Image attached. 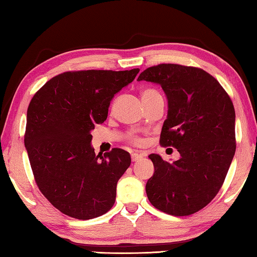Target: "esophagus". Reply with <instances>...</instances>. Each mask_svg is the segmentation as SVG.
Wrapping results in <instances>:
<instances>
[{
    "instance_id": "obj_1",
    "label": "esophagus",
    "mask_w": 257,
    "mask_h": 257,
    "mask_svg": "<svg viewBox=\"0 0 257 257\" xmlns=\"http://www.w3.org/2000/svg\"><path fill=\"white\" fill-rule=\"evenodd\" d=\"M143 154H139V153H137V152H134V153H132V160H133V162H136V161H138V160H141L142 158H143Z\"/></svg>"
}]
</instances>
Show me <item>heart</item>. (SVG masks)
<instances>
[{
	"mask_svg": "<svg viewBox=\"0 0 257 257\" xmlns=\"http://www.w3.org/2000/svg\"><path fill=\"white\" fill-rule=\"evenodd\" d=\"M160 93L156 92L155 89H146L143 92V95L142 97L145 98V97H150V96H154V95H159ZM127 139L128 142L130 143V144H133L135 146H141L143 145V143H144V141H143V138L139 136V135H137L136 133H129L128 136H127Z\"/></svg>",
	"mask_w": 257,
	"mask_h": 257,
	"instance_id": "obj_1",
	"label": "heart"
}]
</instances>
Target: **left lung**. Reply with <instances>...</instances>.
Returning a JSON list of instances; mask_svg holds the SVG:
<instances>
[{
    "mask_svg": "<svg viewBox=\"0 0 257 257\" xmlns=\"http://www.w3.org/2000/svg\"><path fill=\"white\" fill-rule=\"evenodd\" d=\"M138 80L160 84L167 94L160 145L180 153L173 163L149 156L155 171L146 184L147 197L168 214H194L219 193L236 152L231 98L214 77L196 67L161 63L147 68Z\"/></svg>",
    "mask_w": 257,
    "mask_h": 257,
    "instance_id": "1",
    "label": "left lung"
}]
</instances>
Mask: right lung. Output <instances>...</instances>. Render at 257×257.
<instances>
[{
	"label": "right lung",
	"mask_w": 257,
	"mask_h": 257,
	"mask_svg": "<svg viewBox=\"0 0 257 257\" xmlns=\"http://www.w3.org/2000/svg\"><path fill=\"white\" fill-rule=\"evenodd\" d=\"M138 72L67 71L30 101L25 132L30 167L41 193L63 214L89 220L114 204L116 184L132 159L121 149L96 155L90 132L106 120L112 97Z\"/></svg>",
	"instance_id": "obj_1"
}]
</instances>
